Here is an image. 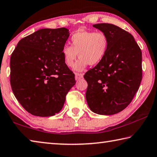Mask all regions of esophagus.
I'll return each mask as SVG.
<instances>
[{
  "label": "esophagus",
  "instance_id": "1",
  "mask_svg": "<svg viewBox=\"0 0 157 157\" xmlns=\"http://www.w3.org/2000/svg\"><path fill=\"white\" fill-rule=\"evenodd\" d=\"M83 74H80V73H76L75 74V79L76 81L80 80L81 78H83Z\"/></svg>",
  "mask_w": 157,
  "mask_h": 157
}]
</instances>
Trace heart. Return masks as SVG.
I'll return each mask as SVG.
<instances>
[{
	"mask_svg": "<svg viewBox=\"0 0 157 157\" xmlns=\"http://www.w3.org/2000/svg\"><path fill=\"white\" fill-rule=\"evenodd\" d=\"M71 46L63 47L61 54L67 67H72L77 56H80L74 65V70L82 71L87 65H95L102 60L108 52V39L101 32L78 30L70 38Z\"/></svg>",
	"mask_w": 157,
	"mask_h": 157,
	"instance_id": "heart-1",
	"label": "heart"
}]
</instances>
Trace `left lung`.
<instances>
[{
	"label": "left lung",
	"mask_w": 157,
	"mask_h": 157,
	"mask_svg": "<svg viewBox=\"0 0 157 157\" xmlns=\"http://www.w3.org/2000/svg\"><path fill=\"white\" fill-rule=\"evenodd\" d=\"M108 39V52L85 74L86 100L90 109L101 115L115 114L133 99L142 80V52L132 35L109 23L93 25Z\"/></svg>",
	"instance_id": "obj_1"
}]
</instances>
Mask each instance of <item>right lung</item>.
Segmentation results:
<instances>
[{"label":"right lung","instance_id":"1","mask_svg":"<svg viewBox=\"0 0 157 157\" xmlns=\"http://www.w3.org/2000/svg\"><path fill=\"white\" fill-rule=\"evenodd\" d=\"M67 28L40 29L19 41L10 58V83L16 99L32 115L54 116L61 110L76 83L61 50Z\"/></svg>","mask_w":157,"mask_h":157}]
</instances>
